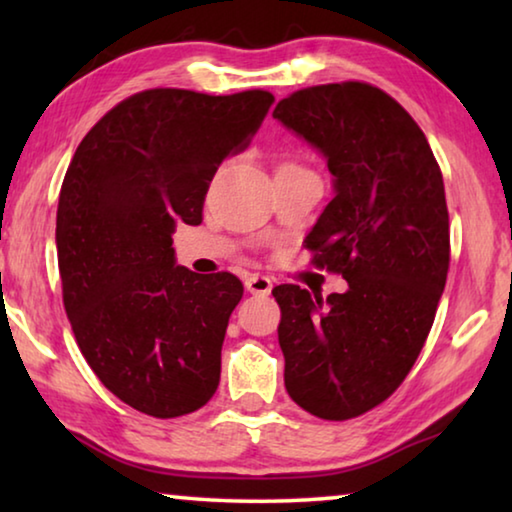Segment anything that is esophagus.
I'll list each match as a JSON object with an SVG mask.
<instances>
[{
    "label": "esophagus",
    "mask_w": 512,
    "mask_h": 512,
    "mask_svg": "<svg viewBox=\"0 0 512 512\" xmlns=\"http://www.w3.org/2000/svg\"><path fill=\"white\" fill-rule=\"evenodd\" d=\"M273 289V280L266 275H248L246 277V291L255 293V296H266Z\"/></svg>",
    "instance_id": "1"
}]
</instances>
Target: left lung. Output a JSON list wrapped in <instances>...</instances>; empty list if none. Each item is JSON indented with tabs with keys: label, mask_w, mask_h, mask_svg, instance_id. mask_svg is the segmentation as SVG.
<instances>
[{
	"label": "left lung",
	"mask_w": 512,
	"mask_h": 512,
	"mask_svg": "<svg viewBox=\"0 0 512 512\" xmlns=\"http://www.w3.org/2000/svg\"><path fill=\"white\" fill-rule=\"evenodd\" d=\"M273 117L327 160L334 198L305 244L348 280L327 300L273 289L284 386L316 418L350 420L395 393L436 318L449 268L443 173L420 126L375 85L298 90Z\"/></svg>",
	"instance_id": "1"
}]
</instances>
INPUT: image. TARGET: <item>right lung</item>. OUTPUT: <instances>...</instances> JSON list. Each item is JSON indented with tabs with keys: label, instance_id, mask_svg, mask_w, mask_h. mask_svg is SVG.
Instances as JSON below:
<instances>
[{
	"label": "right lung",
	"instance_id": "right-lung-1",
	"mask_svg": "<svg viewBox=\"0 0 512 512\" xmlns=\"http://www.w3.org/2000/svg\"><path fill=\"white\" fill-rule=\"evenodd\" d=\"M273 94L137 92L76 149L56 214L58 271L76 343L112 395L153 418L210 402L244 284L176 264L178 223L203 221L207 187L246 149Z\"/></svg>",
	"mask_w": 512,
	"mask_h": 512
}]
</instances>
